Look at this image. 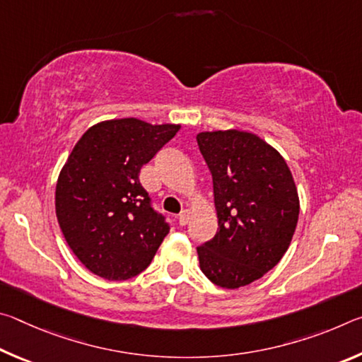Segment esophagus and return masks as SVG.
I'll list each match as a JSON object with an SVG mask.
<instances>
[{"label":"esophagus","instance_id":"1","mask_svg":"<svg viewBox=\"0 0 362 362\" xmlns=\"http://www.w3.org/2000/svg\"><path fill=\"white\" fill-rule=\"evenodd\" d=\"M177 218H179V223L180 225H187L188 220H189V212L188 211H182Z\"/></svg>","mask_w":362,"mask_h":362}]
</instances>
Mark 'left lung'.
<instances>
[{
    "mask_svg": "<svg viewBox=\"0 0 362 362\" xmlns=\"http://www.w3.org/2000/svg\"><path fill=\"white\" fill-rule=\"evenodd\" d=\"M212 174L218 230L198 249L199 268L225 289L260 279L283 259L298 222L300 199L286 159L257 134L196 136Z\"/></svg>",
    "mask_w": 362,
    "mask_h": 362,
    "instance_id": "obj_1",
    "label": "left lung"
}]
</instances>
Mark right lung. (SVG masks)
Wrapping results in <instances>:
<instances>
[{
	"label": "right lung",
	"mask_w": 362,
	"mask_h": 362,
	"mask_svg": "<svg viewBox=\"0 0 362 362\" xmlns=\"http://www.w3.org/2000/svg\"><path fill=\"white\" fill-rule=\"evenodd\" d=\"M179 129L139 118L107 119L73 146L57 179L56 214L73 254L97 276H137L169 233L139 174Z\"/></svg>",
	"instance_id": "right-lung-1"
}]
</instances>
